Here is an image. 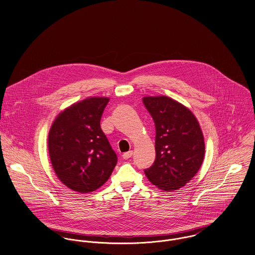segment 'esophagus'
<instances>
[{"label":"esophagus","mask_w":255,"mask_h":255,"mask_svg":"<svg viewBox=\"0 0 255 255\" xmlns=\"http://www.w3.org/2000/svg\"><path fill=\"white\" fill-rule=\"evenodd\" d=\"M131 156H132V151H128V152H126V153L123 154V158H124L125 160L130 158Z\"/></svg>","instance_id":"1"}]
</instances>
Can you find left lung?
Instances as JSON below:
<instances>
[{"label":"left lung","instance_id":"left-lung-1","mask_svg":"<svg viewBox=\"0 0 255 255\" xmlns=\"http://www.w3.org/2000/svg\"><path fill=\"white\" fill-rule=\"evenodd\" d=\"M143 103L156 128V158L144 170L146 177L163 190L179 189L203 162L205 145L199 124L189 110L169 97H145Z\"/></svg>","mask_w":255,"mask_h":255}]
</instances>
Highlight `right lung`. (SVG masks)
I'll return each instance as SVG.
<instances>
[{
	"label": "right lung",
	"mask_w": 255,
	"mask_h": 255,
	"mask_svg": "<svg viewBox=\"0 0 255 255\" xmlns=\"http://www.w3.org/2000/svg\"><path fill=\"white\" fill-rule=\"evenodd\" d=\"M108 98L93 97L62 112L52 125L48 147L61 182L78 192L99 188L109 179L118 157L101 129Z\"/></svg>",
	"instance_id": "1"
}]
</instances>
